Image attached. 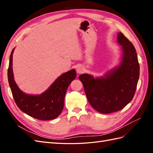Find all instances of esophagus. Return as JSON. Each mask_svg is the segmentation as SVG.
Returning <instances> with one entry per match:
<instances>
[{"mask_svg": "<svg viewBox=\"0 0 153 153\" xmlns=\"http://www.w3.org/2000/svg\"><path fill=\"white\" fill-rule=\"evenodd\" d=\"M84 69L82 66H77V68H76V72L78 73H82L84 72Z\"/></svg>", "mask_w": 153, "mask_h": 153, "instance_id": "obj_1", "label": "esophagus"}]
</instances>
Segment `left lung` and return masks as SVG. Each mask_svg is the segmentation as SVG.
Instances as JSON below:
<instances>
[{"mask_svg":"<svg viewBox=\"0 0 153 153\" xmlns=\"http://www.w3.org/2000/svg\"><path fill=\"white\" fill-rule=\"evenodd\" d=\"M123 57L119 66L104 76L94 78L82 74L79 79L91 105L102 114L117 112L125 107L135 95L139 78L140 66L136 50L122 32L117 35Z\"/></svg>","mask_w":153,"mask_h":153,"instance_id":"8db88e82","label":"left lung"}]
</instances>
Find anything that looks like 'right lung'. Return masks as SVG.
Segmentation results:
<instances>
[{
    "label": "right lung",
    "mask_w": 153,
    "mask_h": 153,
    "mask_svg": "<svg viewBox=\"0 0 153 153\" xmlns=\"http://www.w3.org/2000/svg\"><path fill=\"white\" fill-rule=\"evenodd\" d=\"M13 52L14 48L10 55L7 78L13 98L18 107L29 116L42 121L57 117L63 109L68 87L76 78L75 69L63 73L42 94H27L18 88L14 80L12 67Z\"/></svg>",
    "instance_id": "add662e5"
}]
</instances>
